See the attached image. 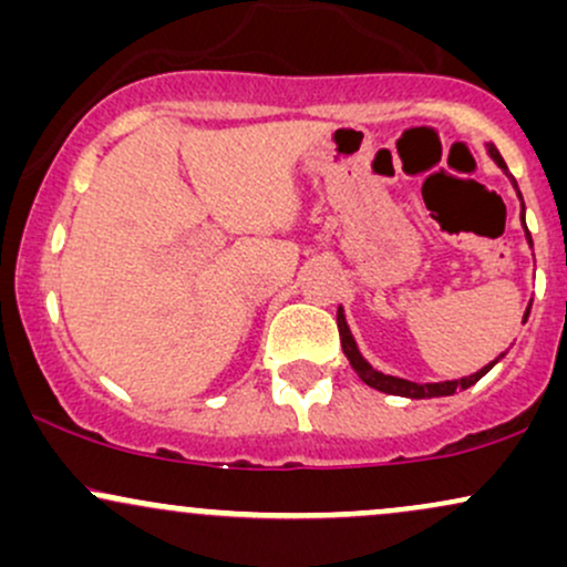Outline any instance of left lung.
<instances>
[{"mask_svg":"<svg viewBox=\"0 0 567 567\" xmlns=\"http://www.w3.org/2000/svg\"><path fill=\"white\" fill-rule=\"evenodd\" d=\"M487 154H491L493 162H496L501 171L509 175V171H506L504 157H501L498 148L493 146V143H487ZM512 184H514V188H517V181L512 178ZM517 197L523 199V194H519V188H517ZM523 213H525V205H523ZM523 229H525V237H528V245L533 247L530 231H528V226H525V216H523ZM528 315H530V306H528V309H525L523 322L528 320ZM338 333H341V347H343V354H347L349 365L354 368V373L360 375V379L365 381L368 386L379 389V392H383V394L410 396V400H426V396H451V394L458 392V389H470V386H474V383H477L480 379H483L487 370L496 365L501 357H504V354L496 357V360H493L491 365H485L483 370H477V373L466 375V379H458V381H440V383H415V381L396 379V375H386V373H381V370H375L373 365H370L365 357L360 354V349H357V341H354V336H351V330H349V324H347V317H343V309H338Z\"/></svg>","mask_w":567,"mask_h":567,"instance_id":"8db88e82","label":"left lung"}]
</instances>
